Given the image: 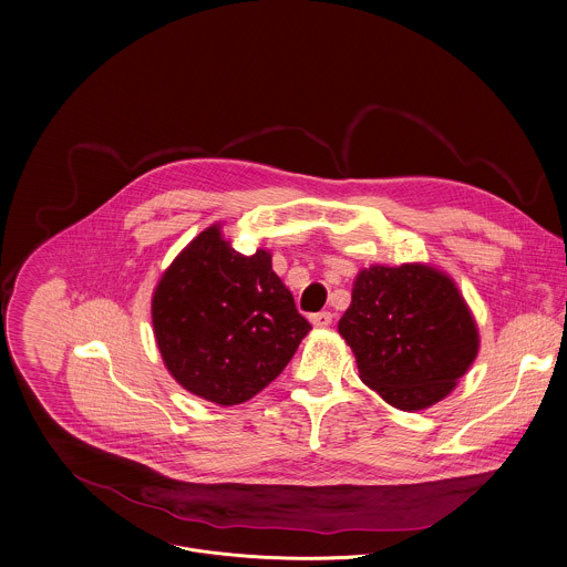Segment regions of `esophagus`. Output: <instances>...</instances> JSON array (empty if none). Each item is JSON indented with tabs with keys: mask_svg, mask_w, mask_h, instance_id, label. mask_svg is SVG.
I'll list each match as a JSON object with an SVG mask.
<instances>
[{
	"mask_svg": "<svg viewBox=\"0 0 567 567\" xmlns=\"http://www.w3.org/2000/svg\"><path fill=\"white\" fill-rule=\"evenodd\" d=\"M311 323L317 326V328H328L332 323V313L321 311V313L311 315Z\"/></svg>",
	"mask_w": 567,
	"mask_h": 567,
	"instance_id": "1",
	"label": "esophagus"
}]
</instances>
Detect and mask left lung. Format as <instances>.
<instances>
[{"mask_svg": "<svg viewBox=\"0 0 567 567\" xmlns=\"http://www.w3.org/2000/svg\"><path fill=\"white\" fill-rule=\"evenodd\" d=\"M339 332L361 380L400 411L443 400L478 354V330L443 271L404 262L363 269Z\"/></svg>", "mask_w": 567, "mask_h": 567, "instance_id": "8db88e82", "label": "left lung"}]
</instances>
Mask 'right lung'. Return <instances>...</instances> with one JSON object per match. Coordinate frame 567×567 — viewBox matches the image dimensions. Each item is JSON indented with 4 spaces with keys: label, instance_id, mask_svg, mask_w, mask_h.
Instances as JSON below:
<instances>
[{
    "label": "right lung",
    "instance_id": "1",
    "mask_svg": "<svg viewBox=\"0 0 567 567\" xmlns=\"http://www.w3.org/2000/svg\"><path fill=\"white\" fill-rule=\"evenodd\" d=\"M169 374L193 395L233 406L280 377L311 323L271 269V254L237 252L221 226L174 258L152 298Z\"/></svg>",
    "mask_w": 567,
    "mask_h": 567
}]
</instances>
